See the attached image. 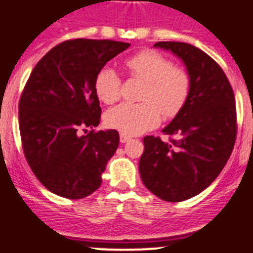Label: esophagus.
Returning a JSON list of instances; mask_svg holds the SVG:
<instances>
[{
    "label": "esophagus",
    "instance_id": "34e87169",
    "mask_svg": "<svg viewBox=\"0 0 253 253\" xmlns=\"http://www.w3.org/2000/svg\"><path fill=\"white\" fill-rule=\"evenodd\" d=\"M121 143H127V142H130L131 140V136H128V135H125V134H121Z\"/></svg>",
    "mask_w": 253,
    "mask_h": 253
}]
</instances>
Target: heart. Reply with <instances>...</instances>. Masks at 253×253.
I'll list each match as a JSON object with an SVG mask.
<instances>
[{
	"instance_id": "1",
	"label": "heart",
	"mask_w": 253,
	"mask_h": 253,
	"mask_svg": "<svg viewBox=\"0 0 253 253\" xmlns=\"http://www.w3.org/2000/svg\"><path fill=\"white\" fill-rule=\"evenodd\" d=\"M123 67L128 76L143 81L139 103H121L105 115L107 127L125 135H138L160 123L162 113L169 118L182 109L190 93L192 80L184 68L174 67L162 53L146 49L127 57ZM121 77L105 67L94 79L95 94L103 103H114L121 95Z\"/></svg>"
}]
</instances>
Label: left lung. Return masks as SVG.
Here are the masks:
<instances>
[{
	"instance_id": "8db88e82",
	"label": "left lung",
	"mask_w": 253,
	"mask_h": 253,
	"mask_svg": "<svg viewBox=\"0 0 253 253\" xmlns=\"http://www.w3.org/2000/svg\"><path fill=\"white\" fill-rule=\"evenodd\" d=\"M186 65L190 93L172 122L159 136L143 139L139 162L143 184L168 202H181L200 194L226 166L235 144V95L227 76L215 60L182 42H158Z\"/></svg>"
}]
</instances>
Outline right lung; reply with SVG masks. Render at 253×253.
<instances>
[{"mask_svg": "<svg viewBox=\"0 0 253 253\" xmlns=\"http://www.w3.org/2000/svg\"><path fill=\"white\" fill-rule=\"evenodd\" d=\"M128 47L107 39H69L33 69L19 99V132L27 164L49 192L80 200L99 188L119 134L93 130L101 119L94 79Z\"/></svg>", "mask_w": 253, "mask_h": 253, "instance_id": "obj_1", "label": "right lung"}]
</instances>
